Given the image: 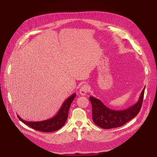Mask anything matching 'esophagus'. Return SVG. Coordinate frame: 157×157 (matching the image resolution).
<instances>
[{"label": "esophagus", "mask_w": 157, "mask_h": 157, "mask_svg": "<svg viewBox=\"0 0 157 157\" xmlns=\"http://www.w3.org/2000/svg\"><path fill=\"white\" fill-rule=\"evenodd\" d=\"M89 90V87L87 85L84 84L83 86H81V87L80 88V90H79V94L81 96H85L87 93V92Z\"/></svg>", "instance_id": "1"}]
</instances>
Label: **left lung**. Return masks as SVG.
I'll list each match as a JSON object with an SVG mask.
<instances>
[{"mask_svg":"<svg viewBox=\"0 0 157 157\" xmlns=\"http://www.w3.org/2000/svg\"><path fill=\"white\" fill-rule=\"evenodd\" d=\"M145 86L142 90L138 101L126 109L115 110L106 107L101 101L89 97L92 104L93 121L95 124L102 128L109 129L124 125L135 117L140 112L142 107Z\"/></svg>","mask_w":157,"mask_h":157,"instance_id":"obj_1","label":"left lung"}]
</instances>
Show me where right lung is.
I'll list each match as a JSON object with an SVG mask.
<instances>
[{
    "instance_id": "obj_1",
    "label": "right lung",
    "mask_w": 157,
    "mask_h": 157,
    "mask_svg": "<svg viewBox=\"0 0 157 157\" xmlns=\"http://www.w3.org/2000/svg\"><path fill=\"white\" fill-rule=\"evenodd\" d=\"M76 94L74 93L67 98L63 103L58 113L51 119L38 122L27 121L18 116V119L33 129L44 132H52L61 128L66 123L68 116V112L70 105L76 97Z\"/></svg>"
}]
</instances>
